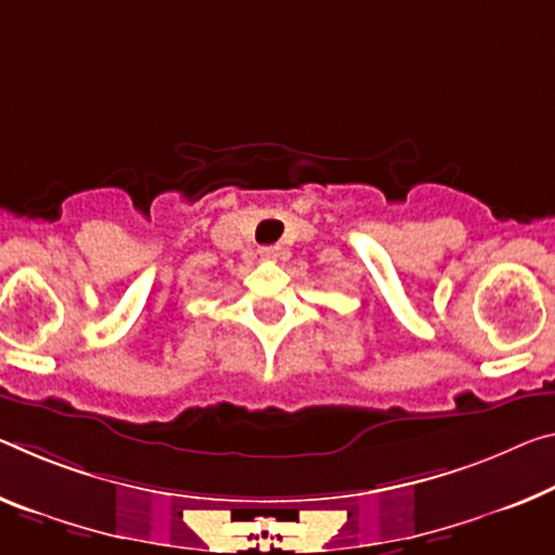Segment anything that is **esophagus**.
Listing matches in <instances>:
<instances>
[{"instance_id":"esophagus-1","label":"esophagus","mask_w":555,"mask_h":555,"mask_svg":"<svg viewBox=\"0 0 555 555\" xmlns=\"http://www.w3.org/2000/svg\"><path fill=\"white\" fill-rule=\"evenodd\" d=\"M260 255L262 260H275L280 255V248H275V245H270V248H260Z\"/></svg>"}]
</instances>
